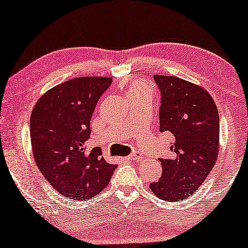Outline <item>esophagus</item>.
<instances>
[{
	"label": "esophagus",
	"instance_id": "1",
	"mask_svg": "<svg viewBox=\"0 0 248 248\" xmlns=\"http://www.w3.org/2000/svg\"><path fill=\"white\" fill-rule=\"evenodd\" d=\"M143 158H144L143 155L140 153H134V154H132L131 156H127V157H125L126 161H142Z\"/></svg>",
	"mask_w": 248,
	"mask_h": 248
}]
</instances>
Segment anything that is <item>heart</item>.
Segmentation results:
<instances>
[{
    "label": "heart",
    "instance_id": "heart-1",
    "mask_svg": "<svg viewBox=\"0 0 248 248\" xmlns=\"http://www.w3.org/2000/svg\"><path fill=\"white\" fill-rule=\"evenodd\" d=\"M126 95L131 102L145 100V98L154 97V89L150 83L143 79H134L126 85Z\"/></svg>",
    "mask_w": 248,
    "mask_h": 248
}]
</instances>
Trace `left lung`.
<instances>
[{"label":"left lung","instance_id":"left-lung-1","mask_svg":"<svg viewBox=\"0 0 248 248\" xmlns=\"http://www.w3.org/2000/svg\"><path fill=\"white\" fill-rule=\"evenodd\" d=\"M161 90L159 131L173 139L170 158H159L163 173L150 188L158 199H187L211 172L219 152V116L203 87L176 76L154 75Z\"/></svg>","mask_w":248,"mask_h":248}]
</instances>
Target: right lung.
I'll return each mask as SVG.
<instances>
[{"instance_id":"add662e5","label":"right lung","mask_w":248,"mask_h":248,"mask_svg":"<svg viewBox=\"0 0 248 248\" xmlns=\"http://www.w3.org/2000/svg\"><path fill=\"white\" fill-rule=\"evenodd\" d=\"M113 79L83 76L52 87L36 102L30 133L33 157L56 192L72 200L93 199L108 185L117 165L89 150L90 123L96 103Z\"/></svg>"}]
</instances>
